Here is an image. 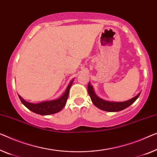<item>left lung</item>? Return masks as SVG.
<instances>
[{
    "label": "left lung",
    "instance_id": "1",
    "mask_svg": "<svg viewBox=\"0 0 157 157\" xmlns=\"http://www.w3.org/2000/svg\"><path fill=\"white\" fill-rule=\"evenodd\" d=\"M88 93L90 94V97L91 98L93 104L95 105L97 108L99 109H101L103 111H109V112H115V111H120L121 110H123L128 106H130L131 104H133L135 101H136L137 98L139 97L140 93H139L137 96L133 97L128 101H123V102H113V101H105L100 99L95 94L94 92L93 87L92 85H90V83L89 82L88 86Z\"/></svg>",
    "mask_w": 157,
    "mask_h": 157
}]
</instances>
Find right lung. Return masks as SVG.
Masks as SVG:
<instances>
[{
	"label": "right lung",
	"instance_id": "1",
	"mask_svg": "<svg viewBox=\"0 0 157 157\" xmlns=\"http://www.w3.org/2000/svg\"><path fill=\"white\" fill-rule=\"evenodd\" d=\"M72 82H73V79L70 82L65 92L59 99L53 100V101H44L39 103V104H32V103L25 101L20 96H19V98H20L21 102L28 109H29L30 111H32L35 113L44 116L58 113V112L61 111L62 109L65 106V104H66L67 97H68L69 95V91L72 84Z\"/></svg>",
	"mask_w": 157,
	"mask_h": 157
}]
</instances>
